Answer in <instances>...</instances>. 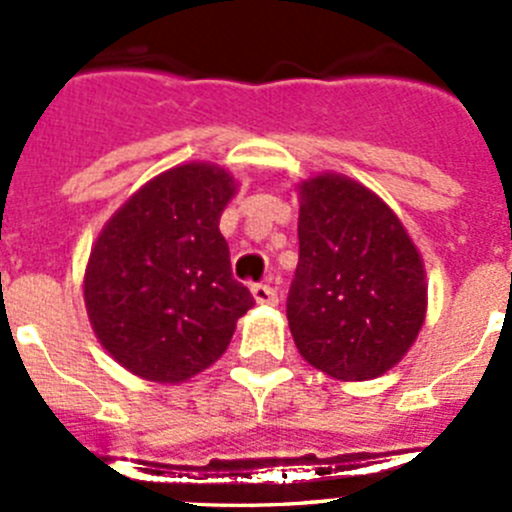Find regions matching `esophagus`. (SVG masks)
I'll use <instances>...</instances> for the list:
<instances>
[{"mask_svg":"<svg viewBox=\"0 0 512 512\" xmlns=\"http://www.w3.org/2000/svg\"><path fill=\"white\" fill-rule=\"evenodd\" d=\"M251 292H253V300L259 302V305H277L279 302L277 289L271 287V284H253Z\"/></svg>","mask_w":512,"mask_h":512,"instance_id":"34e87169","label":"esophagus"}]
</instances>
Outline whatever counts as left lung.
<instances>
[{
    "instance_id": "obj_1",
    "label": "left lung",
    "mask_w": 512,
    "mask_h": 512,
    "mask_svg": "<svg viewBox=\"0 0 512 512\" xmlns=\"http://www.w3.org/2000/svg\"><path fill=\"white\" fill-rule=\"evenodd\" d=\"M300 194L292 338L330 377H379L408 354L425 320L420 253L395 212L346 176H315Z\"/></svg>"
}]
</instances>
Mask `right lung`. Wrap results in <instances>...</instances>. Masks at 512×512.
<instances>
[{"mask_svg": "<svg viewBox=\"0 0 512 512\" xmlns=\"http://www.w3.org/2000/svg\"><path fill=\"white\" fill-rule=\"evenodd\" d=\"M233 192L220 166H176L99 233L84 277L89 320L99 343L138 377H194L223 356L235 320L251 310L217 228Z\"/></svg>", "mask_w": 512, "mask_h": 512, "instance_id": "add662e5", "label": "right lung"}]
</instances>
